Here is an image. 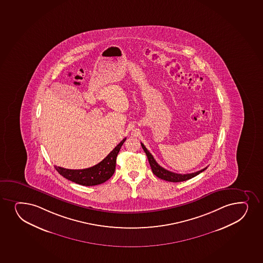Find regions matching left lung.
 I'll use <instances>...</instances> for the list:
<instances>
[{"label": "left lung", "instance_id": "obj_1", "mask_svg": "<svg viewBox=\"0 0 263 263\" xmlns=\"http://www.w3.org/2000/svg\"><path fill=\"white\" fill-rule=\"evenodd\" d=\"M143 150L145 151L146 156H147L148 161L151 166L152 171L154 175H156L159 178L165 180V181H171V182H180V181H187L190 179L193 178L197 175H199L200 173L204 171L207 167L201 169L197 172L191 173V174H186V175H181V174H175V173L170 172L168 170L163 168L162 166H160L159 164L156 162V160H154V156L152 155L151 153L148 151L145 145L141 143Z\"/></svg>", "mask_w": 263, "mask_h": 263}]
</instances>
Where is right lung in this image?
Listing matches in <instances>:
<instances>
[{"label":"right lung","instance_id":"add662e5","mask_svg":"<svg viewBox=\"0 0 263 263\" xmlns=\"http://www.w3.org/2000/svg\"><path fill=\"white\" fill-rule=\"evenodd\" d=\"M125 139L126 138L123 139L100 163L91 167L77 170V169H67L55 166V169L63 177L76 182L77 184L83 185V186H95V185L103 183L106 181H108L115 172L117 156Z\"/></svg>","mask_w":263,"mask_h":263}]
</instances>
